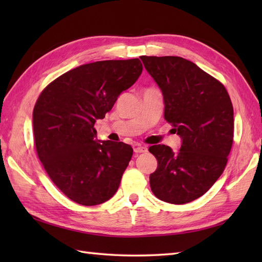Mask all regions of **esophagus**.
I'll return each mask as SVG.
<instances>
[{
	"label": "esophagus",
	"mask_w": 262,
	"mask_h": 262,
	"mask_svg": "<svg viewBox=\"0 0 262 262\" xmlns=\"http://www.w3.org/2000/svg\"><path fill=\"white\" fill-rule=\"evenodd\" d=\"M134 152L136 154L145 153V152H147V147L146 146H142V145H136V146H134Z\"/></svg>",
	"instance_id": "1"
}]
</instances>
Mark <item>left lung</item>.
I'll return each mask as SVG.
<instances>
[{
  "label": "left lung",
  "instance_id": "left-lung-1",
  "mask_svg": "<svg viewBox=\"0 0 262 262\" xmlns=\"http://www.w3.org/2000/svg\"><path fill=\"white\" fill-rule=\"evenodd\" d=\"M141 59L162 91L165 120L182 141L178 152L161 144L148 148L158 160L149 186L165 203H190L207 192L225 169L234 133L230 96L220 81L190 60Z\"/></svg>",
  "mask_w": 262,
  "mask_h": 262
}]
</instances>
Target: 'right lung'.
Returning a JSON list of instances; mask_svg holds the SVG:
<instances>
[{
    "label": "right lung",
    "mask_w": 262,
    "mask_h": 262,
    "mask_svg": "<svg viewBox=\"0 0 262 262\" xmlns=\"http://www.w3.org/2000/svg\"><path fill=\"white\" fill-rule=\"evenodd\" d=\"M142 71L138 58L84 64L57 77L39 96L32 113L38 158L73 202L99 205L118 190L133 148L122 142L98 141L94 124Z\"/></svg>",
    "instance_id": "obj_1"
}]
</instances>
